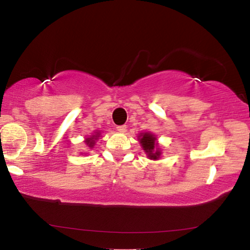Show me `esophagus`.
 Segmentation results:
<instances>
[{
    "label": "esophagus",
    "mask_w": 250,
    "mask_h": 250,
    "mask_svg": "<svg viewBox=\"0 0 250 250\" xmlns=\"http://www.w3.org/2000/svg\"><path fill=\"white\" fill-rule=\"evenodd\" d=\"M116 130L119 132H122V134H125V131H127V125H119V127H116Z\"/></svg>",
    "instance_id": "esophagus-1"
}]
</instances>
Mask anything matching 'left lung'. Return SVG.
Here are the masks:
<instances>
[{
    "label": "left lung",
    "instance_id": "1",
    "mask_svg": "<svg viewBox=\"0 0 250 250\" xmlns=\"http://www.w3.org/2000/svg\"><path fill=\"white\" fill-rule=\"evenodd\" d=\"M138 141L141 143L143 149L147 154L148 159L158 160L160 158L161 151L158 148V143H156V137L154 135H152L151 132H143L139 135Z\"/></svg>",
    "mask_w": 250,
    "mask_h": 250
}]
</instances>
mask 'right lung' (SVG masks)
<instances>
[{"label":"right lung","mask_w":250,"mask_h":250,"mask_svg":"<svg viewBox=\"0 0 250 250\" xmlns=\"http://www.w3.org/2000/svg\"><path fill=\"white\" fill-rule=\"evenodd\" d=\"M98 137H99V132H97V134H96V135H92L91 137L86 138V139H85V144L88 145L90 148H92V147H94V146H95L96 139H98Z\"/></svg>","instance_id":"obj_1"}]
</instances>
